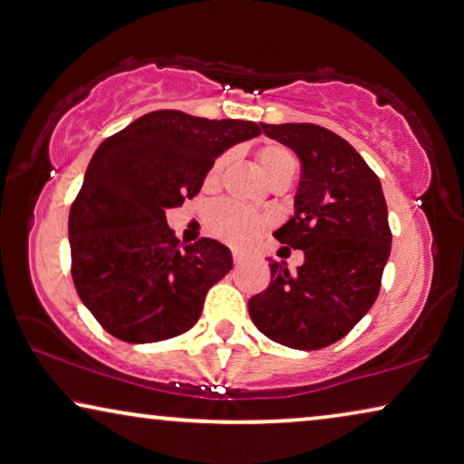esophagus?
<instances>
[{
    "mask_svg": "<svg viewBox=\"0 0 464 464\" xmlns=\"http://www.w3.org/2000/svg\"><path fill=\"white\" fill-rule=\"evenodd\" d=\"M232 259H234V264H240V261H243V255L234 251V253H232Z\"/></svg>",
    "mask_w": 464,
    "mask_h": 464,
    "instance_id": "obj_1",
    "label": "esophagus"
}]
</instances>
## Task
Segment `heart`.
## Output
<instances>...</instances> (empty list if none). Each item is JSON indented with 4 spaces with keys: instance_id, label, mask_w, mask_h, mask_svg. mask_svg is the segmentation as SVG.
Segmentation results:
<instances>
[{
    "instance_id": "1",
    "label": "heart",
    "mask_w": 464,
    "mask_h": 464,
    "mask_svg": "<svg viewBox=\"0 0 464 464\" xmlns=\"http://www.w3.org/2000/svg\"><path fill=\"white\" fill-rule=\"evenodd\" d=\"M257 163L270 182L286 176V173H295V167H297V160H295L293 152L280 144L261 146L257 150ZM224 167H226V157H219L216 163L209 167V171H207L205 176L207 190H213V188L219 186ZM205 221H207V230H209L213 237L234 246L251 245L267 226V219L264 216H259V213L255 211H248L240 205L227 203V200H221V203L213 205L211 209L207 211Z\"/></svg>"
}]
</instances>
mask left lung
I'll return each instance as SVG.
<instances>
[{"mask_svg":"<svg viewBox=\"0 0 464 464\" xmlns=\"http://www.w3.org/2000/svg\"><path fill=\"white\" fill-rule=\"evenodd\" d=\"M261 127L301 160L295 213L274 237L305 261L297 272L270 261V286L248 299V315L267 339L312 352L343 339L377 299L392 253L387 203L377 173L334 131Z\"/></svg>","mask_w":464,"mask_h":464,"instance_id":"left-lung-1","label":"left lung"}]
</instances>
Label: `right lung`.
I'll use <instances>...</instances> for the list:
<instances>
[{
  "instance_id": "obj_1",
  "label": "right lung",
  "mask_w": 464,
  "mask_h": 464,
  "mask_svg": "<svg viewBox=\"0 0 464 464\" xmlns=\"http://www.w3.org/2000/svg\"><path fill=\"white\" fill-rule=\"evenodd\" d=\"M259 133L253 121L154 111L98 146L72 200L69 240L77 295L106 333L154 343L197 324L232 255L213 238L179 246L165 211L197 197L221 152Z\"/></svg>"
}]
</instances>
